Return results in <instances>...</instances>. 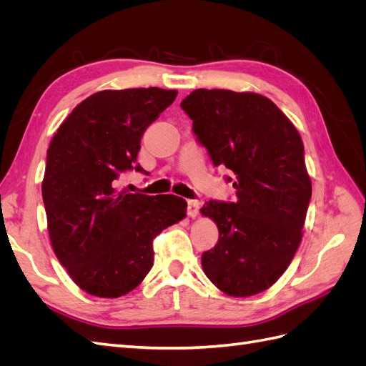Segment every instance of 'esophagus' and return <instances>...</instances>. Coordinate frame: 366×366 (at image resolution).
Instances as JSON below:
<instances>
[{"label": "esophagus", "mask_w": 366, "mask_h": 366, "mask_svg": "<svg viewBox=\"0 0 366 366\" xmlns=\"http://www.w3.org/2000/svg\"><path fill=\"white\" fill-rule=\"evenodd\" d=\"M200 206L202 203L198 200H187V215L191 218H195L198 212H200Z\"/></svg>", "instance_id": "34e87169"}]
</instances>
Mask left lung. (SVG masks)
Segmentation results:
<instances>
[{"label":"left lung","instance_id":"left-lung-1","mask_svg":"<svg viewBox=\"0 0 366 366\" xmlns=\"http://www.w3.org/2000/svg\"><path fill=\"white\" fill-rule=\"evenodd\" d=\"M215 166L232 172L237 202H207L200 212L218 227L202 257L217 289L235 297L267 290L301 244L312 180L297 129L269 97L252 92L194 90L182 101Z\"/></svg>","mask_w":366,"mask_h":366}]
</instances>
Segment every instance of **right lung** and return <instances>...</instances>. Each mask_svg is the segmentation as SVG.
<instances>
[{
  "label": "right lung",
  "instance_id": "1",
  "mask_svg": "<svg viewBox=\"0 0 366 366\" xmlns=\"http://www.w3.org/2000/svg\"><path fill=\"white\" fill-rule=\"evenodd\" d=\"M177 90L127 88L88 96L67 116L47 149L42 200L54 254L73 282L97 297H120L152 267V239L186 217L177 195L117 191L136 166L145 129Z\"/></svg>",
  "mask_w": 366,
  "mask_h": 366
}]
</instances>
